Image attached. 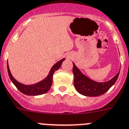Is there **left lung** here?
Returning a JSON list of instances; mask_svg holds the SVG:
<instances>
[{"instance_id": "8db88e82", "label": "left lung", "mask_w": 129, "mask_h": 129, "mask_svg": "<svg viewBox=\"0 0 129 129\" xmlns=\"http://www.w3.org/2000/svg\"><path fill=\"white\" fill-rule=\"evenodd\" d=\"M73 73L74 75V86L80 94L86 96H98L104 94L114 84L118 78L120 71L111 80L99 82L84 75L73 62Z\"/></svg>"}]
</instances>
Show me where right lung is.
Listing matches in <instances>:
<instances>
[{"label":"right lung","instance_id":"1","mask_svg":"<svg viewBox=\"0 0 129 129\" xmlns=\"http://www.w3.org/2000/svg\"><path fill=\"white\" fill-rule=\"evenodd\" d=\"M65 59L63 58L61 60L57 62L53 66L50 70V72L47 75V77L44 79L43 80L41 81L40 82H37L36 84L31 85H25L23 84L20 83V82H18L16 79L13 77L11 73L10 72V70L9 68V64L8 62V72L9 75V78H10L11 81H12L13 84L22 93L27 95H40V94H43L44 93H46L50 89L52 84V78L53 75L55 71L57 70L59 68H60L62 62L64 61Z\"/></svg>","mask_w":129,"mask_h":129}]
</instances>
